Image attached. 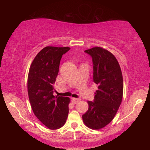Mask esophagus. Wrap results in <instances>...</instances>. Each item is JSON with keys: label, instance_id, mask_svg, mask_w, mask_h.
<instances>
[{"label": "esophagus", "instance_id": "obj_1", "mask_svg": "<svg viewBox=\"0 0 150 150\" xmlns=\"http://www.w3.org/2000/svg\"><path fill=\"white\" fill-rule=\"evenodd\" d=\"M80 100H81V98H72V101L74 104L77 103L78 102H79Z\"/></svg>", "mask_w": 150, "mask_h": 150}]
</instances>
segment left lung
I'll return each instance as SVG.
<instances>
[{
  "mask_svg": "<svg viewBox=\"0 0 150 150\" xmlns=\"http://www.w3.org/2000/svg\"><path fill=\"white\" fill-rule=\"evenodd\" d=\"M85 52L92 57L93 81L98 85L95 99L88 101V109L82 116L86 126L98 130L115 117L123 95V78L117 59L112 54L100 47Z\"/></svg>",
  "mask_w": 150,
  "mask_h": 150,
  "instance_id": "obj_1",
  "label": "left lung"
}]
</instances>
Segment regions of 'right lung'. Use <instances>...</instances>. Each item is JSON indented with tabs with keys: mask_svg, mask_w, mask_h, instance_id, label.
<instances>
[{
	"mask_svg": "<svg viewBox=\"0 0 150 150\" xmlns=\"http://www.w3.org/2000/svg\"><path fill=\"white\" fill-rule=\"evenodd\" d=\"M69 50V47L43 48L30 67L28 93L32 110L38 119L51 130L62 128L69 113L70 99L54 96V84L62 55Z\"/></svg>",
	"mask_w": 150,
	"mask_h": 150,
	"instance_id": "add662e5",
	"label": "right lung"
}]
</instances>
